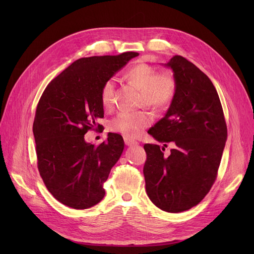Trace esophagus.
<instances>
[{
  "mask_svg": "<svg viewBox=\"0 0 254 254\" xmlns=\"http://www.w3.org/2000/svg\"><path fill=\"white\" fill-rule=\"evenodd\" d=\"M124 142L127 146H132V145H136L139 144L135 140H132V139H129V137H124Z\"/></svg>",
  "mask_w": 254,
  "mask_h": 254,
  "instance_id": "34e87169",
  "label": "esophagus"
}]
</instances>
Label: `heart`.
Instances as JSON below:
<instances>
[{"mask_svg": "<svg viewBox=\"0 0 254 254\" xmlns=\"http://www.w3.org/2000/svg\"><path fill=\"white\" fill-rule=\"evenodd\" d=\"M126 80L140 90V107H147L152 111H163L170 106L177 94L178 83L170 72H158L148 64H137L125 73ZM115 83L112 78L107 79L101 88V102L105 109H110L114 101ZM147 111L121 112L109 123V129L126 137H137L151 123Z\"/></svg>", "mask_w": 254, "mask_h": 254, "instance_id": "1", "label": "heart"}]
</instances>
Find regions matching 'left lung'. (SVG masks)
Returning a JSON list of instances; mask_svg holds the SVG:
<instances>
[{"instance_id": "left-lung-1", "label": "left lung", "mask_w": 254, "mask_h": 254, "mask_svg": "<svg viewBox=\"0 0 254 254\" xmlns=\"http://www.w3.org/2000/svg\"><path fill=\"white\" fill-rule=\"evenodd\" d=\"M171 66L178 83L165 117L148 133L176 146L166 157L160 145L145 144V188L151 202L170 213L197 205L215 180L227 141V124L217 91L207 76L182 56Z\"/></svg>"}]
</instances>
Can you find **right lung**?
I'll list each match as a JSON object with an SVG mask.
<instances>
[{"instance_id":"obj_1","label":"right lung","mask_w":254,"mask_h":254,"mask_svg":"<svg viewBox=\"0 0 254 254\" xmlns=\"http://www.w3.org/2000/svg\"><path fill=\"white\" fill-rule=\"evenodd\" d=\"M139 53L84 57L67 66L45 88L37 105L33 131L37 166L50 193L76 210L88 209L105 196L104 183L118 162L124 141L118 133L95 146L84 142L102 125L103 83Z\"/></svg>"}]
</instances>
